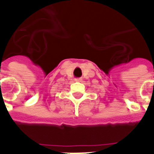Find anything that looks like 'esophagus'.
Instances as JSON below:
<instances>
[{
    "label": "esophagus",
    "mask_w": 154,
    "mask_h": 154,
    "mask_svg": "<svg viewBox=\"0 0 154 154\" xmlns=\"http://www.w3.org/2000/svg\"><path fill=\"white\" fill-rule=\"evenodd\" d=\"M81 80L80 78H77V79H75V81H81Z\"/></svg>",
    "instance_id": "obj_1"
}]
</instances>
